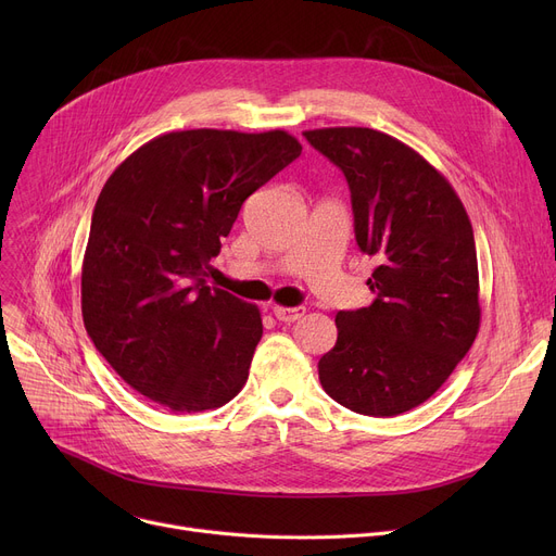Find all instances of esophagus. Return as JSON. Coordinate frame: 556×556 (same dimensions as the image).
<instances>
[{
    "mask_svg": "<svg viewBox=\"0 0 556 556\" xmlns=\"http://www.w3.org/2000/svg\"><path fill=\"white\" fill-rule=\"evenodd\" d=\"M273 313H275L279 323H295V319H300L306 313V308L304 306H277L275 304Z\"/></svg>",
    "mask_w": 556,
    "mask_h": 556,
    "instance_id": "34e87169",
    "label": "esophagus"
}]
</instances>
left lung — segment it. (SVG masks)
Here are the masks:
<instances>
[{
	"label": "left lung",
	"mask_w": 556,
	"mask_h": 556,
	"mask_svg": "<svg viewBox=\"0 0 556 556\" xmlns=\"http://www.w3.org/2000/svg\"><path fill=\"white\" fill-rule=\"evenodd\" d=\"M304 137L344 173L356 243L378 258L367 279L376 300L336 315L319 383L358 415H403L446 383L480 329L469 214L440 170L386 132L352 126Z\"/></svg>",
	"instance_id": "8db88e82"
}]
</instances>
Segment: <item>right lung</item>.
Wrapping results in <instances>:
<instances>
[{
    "instance_id": "1",
    "label": "right lung",
    "mask_w": 556,
    "mask_h": 556,
    "mask_svg": "<svg viewBox=\"0 0 556 556\" xmlns=\"http://www.w3.org/2000/svg\"><path fill=\"white\" fill-rule=\"evenodd\" d=\"M300 153L286 130H178L143 143L101 189L83 323L110 367L166 410H214L245 386L261 313L204 277L241 204Z\"/></svg>"
}]
</instances>
